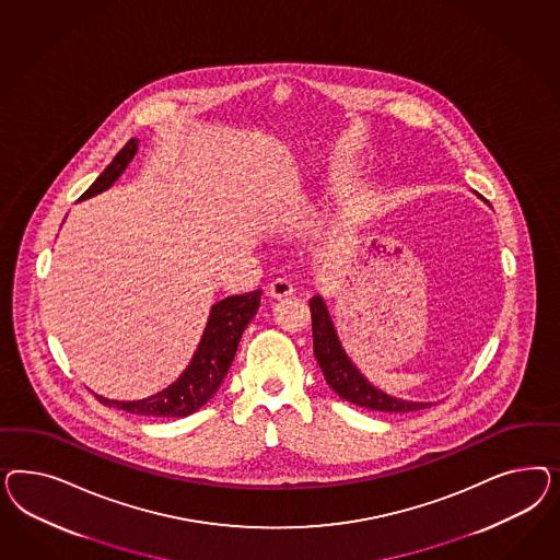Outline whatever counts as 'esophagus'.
Wrapping results in <instances>:
<instances>
[{"label":"esophagus","instance_id":"esophagus-1","mask_svg":"<svg viewBox=\"0 0 560 560\" xmlns=\"http://www.w3.org/2000/svg\"><path fill=\"white\" fill-rule=\"evenodd\" d=\"M269 293L272 298H288L293 293V283L289 281L288 277H277L269 283Z\"/></svg>","mask_w":560,"mask_h":560}]
</instances>
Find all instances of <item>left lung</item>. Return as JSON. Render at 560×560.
Returning a JSON list of instances; mask_svg holds the SVG:
<instances>
[{
    "instance_id": "8db88e82",
    "label": "left lung",
    "mask_w": 560,
    "mask_h": 560,
    "mask_svg": "<svg viewBox=\"0 0 560 560\" xmlns=\"http://www.w3.org/2000/svg\"><path fill=\"white\" fill-rule=\"evenodd\" d=\"M310 312H312L314 355L318 359V365L323 370L328 386L337 392L340 398L353 402L357 407L372 408L382 412H410V410L431 407L429 402H408L400 398H392L388 394L373 388L372 384L349 361V357L345 355L323 298L316 295L310 300Z\"/></svg>"
}]
</instances>
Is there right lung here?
<instances>
[{
  "mask_svg": "<svg viewBox=\"0 0 560 560\" xmlns=\"http://www.w3.org/2000/svg\"><path fill=\"white\" fill-rule=\"evenodd\" d=\"M137 152V139H129L113 162L104 168L101 176L92 183L80 199L94 197L102 190L110 187L127 164L133 160ZM260 289L225 298L211 307V316L205 328L203 339L192 357L187 372L183 373L166 390L150 396L145 400L136 402H119L96 396L102 405L127 410L131 415L141 417H187L205 402L220 388L221 380L230 370L237 345L242 339L244 328L255 318L256 310L260 304Z\"/></svg>",
  "mask_w": 560,
  "mask_h": 560,
  "instance_id": "obj_1",
  "label": "right lung"
}]
</instances>
